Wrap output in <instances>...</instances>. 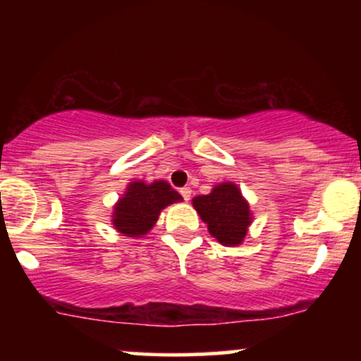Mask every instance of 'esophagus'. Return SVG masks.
<instances>
[{"instance_id": "34e87169", "label": "esophagus", "mask_w": 361, "mask_h": 361, "mask_svg": "<svg viewBox=\"0 0 361 361\" xmlns=\"http://www.w3.org/2000/svg\"><path fill=\"white\" fill-rule=\"evenodd\" d=\"M180 193H181V197H183V200H186V202L192 198V188H190V186H185V188H181Z\"/></svg>"}]
</instances>
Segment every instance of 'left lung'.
<instances>
[{
    "label": "left lung",
    "instance_id": "1",
    "mask_svg": "<svg viewBox=\"0 0 361 361\" xmlns=\"http://www.w3.org/2000/svg\"><path fill=\"white\" fill-rule=\"evenodd\" d=\"M193 207L209 233L224 246L241 244L251 222L250 205L244 200L239 188L233 183L217 185L209 195L193 198Z\"/></svg>",
    "mask_w": 361,
    "mask_h": 361
}]
</instances>
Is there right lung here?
<instances>
[{"mask_svg":"<svg viewBox=\"0 0 361 361\" xmlns=\"http://www.w3.org/2000/svg\"><path fill=\"white\" fill-rule=\"evenodd\" d=\"M180 200L181 195L166 181H154L151 185L134 181L115 205V229L128 238H139L151 231L164 207Z\"/></svg>","mask_w":361,"mask_h":361,"instance_id":"add662e5","label":"right lung"}]
</instances>
